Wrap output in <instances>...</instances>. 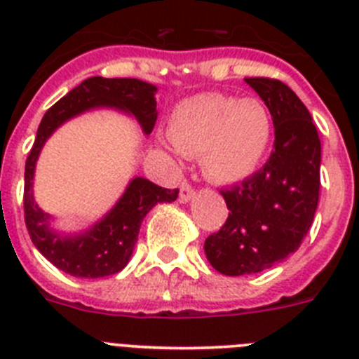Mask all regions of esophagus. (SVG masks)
Listing matches in <instances>:
<instances>
[{
  "mask_svg": "<svg viewBox=\"0 0 359 359\" xmlns=\"http://www.w3.org/2000/svg\"><path fill=\"white\" fill-rule=\"evenodd\" d=\"M192 198H194V189H192L189 182H183L182 187H180V201L187 203Z\"/></svg>",
  "mask_w": 359,
  "mask_h": 359,
  "instance_id": "34e87169",
  "label": "esophagus"
}]
</instances>
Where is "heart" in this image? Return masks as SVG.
Instances as JSON below:
<instances>
[{
	"instance_id": "heart-1",
	"label": "heart",
	"mask_w": 359,
	"mask_h": 359,
	"mask_svg": "<svg viewBox=\"0 0 359 359\" xmlns=\"http://www.w3.org/2000/svg\"><path fill=\"white\" fill-rule=\"evenodd\" d=\"M167 131L182 154L199 156L203 172L210 180L237 183L261 167L273 120L259 98L203 93L174 107Z\"/></svg>"
}]
</instances>
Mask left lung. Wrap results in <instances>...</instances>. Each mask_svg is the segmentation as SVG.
I'll return each mask as SVG.
<instances>
[{
	"instance_id": "left-lung-1",
	"label": "left lung",
	"mask_w": 359,
	"mask_h": 359,
	"mask_svg": "<svg viewBox=\"0 0 359 359\" xmlns=\"http://www.w3.org/2000/svg\"><path fill=\"white\" fill-rule=\"evenodd\" d=\"M264 100L275 128L273 151L261 170L221 190L228 219L205 241L207 259L228 277L259 273L300 248L320 194L322 145L309 111L277 79H244Z\"/></svg>"
}]
</instances>
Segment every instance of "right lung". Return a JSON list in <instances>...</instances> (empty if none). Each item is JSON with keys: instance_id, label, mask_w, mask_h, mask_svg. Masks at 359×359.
Wrapping results in <instances>:
<instances>
[{"instance_id": "1", "label": "right lung", "mask_w": 359, "mask_h": 359, "mask_svg": "<svg viewBox=\"0 0 359 359\" xmlns=\"http://www.w3.org/2000/svg\"><path fill=\"white\" fill-rule=\"evenodd\" d=\"M154 93L156 86L138 79L91 77L53 104L41 120L25 165V223L34 246L55 268L72 277L100 278L122 271L131 259L147 212L158 203L176 201L180 190L163 189L145 177H135L115 207L90 230L77 236H62L50 228V215L44 214L34 199V170L41 149L66 120L95 107L126 111L149 135L158 118Z\"/></svg>"}]
</instances>
